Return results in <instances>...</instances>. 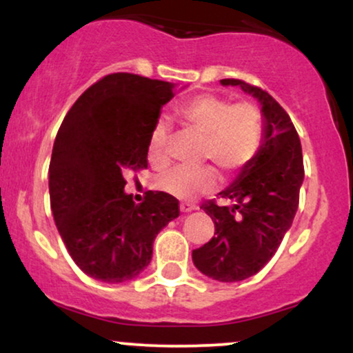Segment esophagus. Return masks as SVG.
<instances>
[{
	"label": "esophagus",
	"instance_id": "34e87169",
	"mask_svg": "<svg viewBox=\"0 0 353 353\" xmlns=\"http://www.w3.org/2000/svg\"><path fill=\"white\" fill-rule=\"evenodd\" d=\"M179 209L181 212H192V210H197V205L192 202H181Z\"/></svg>",
	"mask_w": 353,
	"mask_h": 353
}]
</instances>
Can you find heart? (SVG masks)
<instances>
[{
	"mask_svg": "<svg viewBox=\"0 0 353 353\" xmlns=\"http://www.w3.org/2000/svg\"><path fill=\"white\" fill-rule=\"evenodd\" d=\"M177 114L197 134L204 137L202 157L222 172L236 174L254 159L264 139L261 109L217 94H201L181 104ZM169 124L159 119L149 134L148 154L152 163H164ZM216 172L210 168H174L157 179L161 190L179 199H192L216 188Z\"/></svg>",
	"mask_w": 353,
	"mask_h": 353,
	"instance_id": "heart-1",
	"label": "heart"
}]
</instances>
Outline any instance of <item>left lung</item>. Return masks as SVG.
<instances>
[{
	"mask_svg": "<svg viewBox=\"0 0 353 353\" xmlns=\"http://www.w3.org/2000/svg\"><path fill=\"white\" fill-rule=\"evenodd\" d=\"M222 86H241L261 103L264 139L255 157L236 181L202 209L214 221V237L192 250L202 274L219 282L252 277L277 252L292 225L303 182L302 145L289 114L264 89L241 79H221Z\"/></svg>",
	"mask_w": 353,
	"mask_h": 353,
	"instance_id": "left-lung-1",
	"label": "left lung"
}]
</instances>
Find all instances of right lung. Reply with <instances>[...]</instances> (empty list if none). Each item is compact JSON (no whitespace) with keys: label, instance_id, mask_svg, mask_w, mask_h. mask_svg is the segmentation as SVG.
I'll return each mask as SVG.
<instances>
[{"label":"right lung","instance_id":"obj_1","mask_svg":"<svg viewBox=\"0 0 353 353\" xmlns=\"http://www.w3.org/2000/svg\"><path fill=\"white\" fill-rule=\"evenodd\" d=\"M176 84L116 72L88 88L56 134L50 199L56 228L76 265L101 282L139 275L154 239L179 216L171 194L149 190L136 204L124 172L148 168V143Z\"/></svg>","mask_w":353,"mask_h":353}]
</instances>
